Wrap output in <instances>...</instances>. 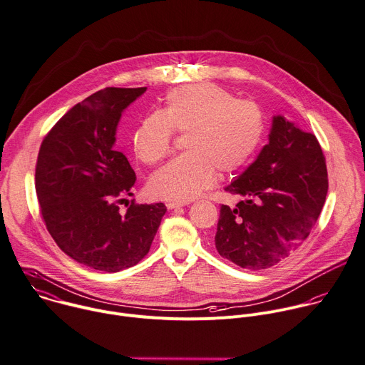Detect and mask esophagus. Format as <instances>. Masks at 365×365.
Wrapping results in <instances>:
<instances>
[{
    "mask_svg": "<svg viewBox=\"0 0 365 365\" xmlns=\"http://www.w3.org/2000/svg\"><path fill=\"white\" fill-rule=\"evenodd\" d=\"M166 206H168V209H179V207L185 206V203H182V202H168Z\"/></svg>",
    "mask_w": 365,
    "mask_h": 365,
    "instance_id": "obj_1",
    "label": "esophagus"
}]
</instances>
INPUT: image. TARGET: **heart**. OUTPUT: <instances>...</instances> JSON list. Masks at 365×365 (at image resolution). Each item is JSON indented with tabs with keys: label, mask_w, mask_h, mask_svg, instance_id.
<instances>
[{
	"label": "heart",
	"mask_w": 365,
	"mask_h": 365,
	"mask_svg": "<svg viewBox=\"0 0 365 365\" xmlns=\"http://www.w3.org/2000/svg\"><path fill=\"white\" fill-rule=\"evenodd\" d=\"M173 132L185 135V153L155 172L149 180L152 196L187 202L207 189L216 176L245 166L265 136V118L259 107L215 84L175 88L163 107L143 117L132 143L135 155L146 165L168 156Z\"/></svg>",
	"instance_id": "b5f03b06"
}]
</instances>
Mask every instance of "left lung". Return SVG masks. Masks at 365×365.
<instances>
[{
    "label": "left lung",
    "mask_w": 365,
    "mask_h": 365,
    "mask_svg": "<svg viewBox=\"0 0 365 365\" xmlns=\"http://www.w3.org/2000/svg\"><path fill=\"white\" fill-rule=\"evenodd\" d=\"M225 190L242 200L220 206L219 255L251 271L277 265L302 245L325 203L328 173L317 138L274 115L269 143Z\"/></svg>",
    "instance_id": "left-lung-1"
}]
</instances>
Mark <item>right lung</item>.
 I'll list each match as a JSON object with an SVG mask.
<instances>
[{
  "instance_id": "obj_1",
  "label": "right lung",
  "mask_w": 365,
  "mask_h": 365,
  "mask_svg": "<svg viewBox=\"0 0 365 365\" xmlns=\"http://www.w3.org/2000/svg\"><path fill=\"white\" fill-rule=\"evenodd\" d=\"M146 87H106L71 107L44 138L36 192L58 248L96 271L118 272L149 252L166 206L138 205L128 158L114 150L121 113Z\"/></svg>"
}]
</instances>
